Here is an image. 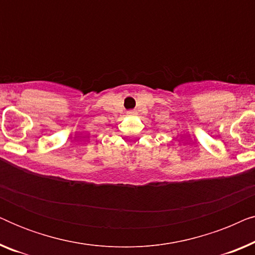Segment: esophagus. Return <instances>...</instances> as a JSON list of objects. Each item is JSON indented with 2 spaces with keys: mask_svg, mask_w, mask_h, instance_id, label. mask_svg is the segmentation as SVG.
Instances as JSON below:
<instances>
[{
  "mask_svg": "<svg viewBox=\"0 0 255 255\" xmlns=\"http://www.w3.org/2000/svg\"><path fill=\"white\" fill-rule=\"evenodd\" d=\"M128 114H130V115H132V114H133V113H132V111H130V113H128Z\"/></svg>",
  "mask_w": 255,
  "mask_h": 255,
  "instance_id": "34e87169",
  "label": "esophagus"
}]
</instances>
